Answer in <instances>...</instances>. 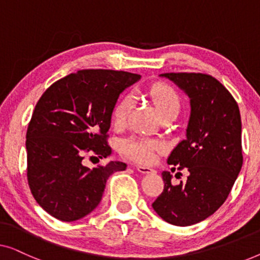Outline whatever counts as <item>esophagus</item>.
<instances>
[{"mask_svg": "<svg viewBox=\"0 0 260 260\" xmlns=\"http://www.w3.org/2000/svg\"><path fill=\"white\" fill-rule=\"evenodd\" d=\"M136 169L137 172H140L141 174H150L154 172L151 168H149V167H144V166H136Z\"/></svg>", "mask_w": 260, "mask_h": 260, "instance_id": "34e87169", "label": "esophagus"}]
</instances>
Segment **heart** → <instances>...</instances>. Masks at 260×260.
Listing matches in <instances>:
<instances>
[{
    "label": "heart",
    "mask_w": 260,
    "mask_h": 260,
    "mask_svg": "<svg viewBox=\"0 0 260 260\" xmlns=\"http://www.w3.org/2000/svg\"><path fill=\"white\" fill-rule=\"evenodd\" d=\"M148 97L154 103L161 118L176 117L181 109L179 95L168 85L158 83L147 90ZM134 105L133 94H125L116 103L112 110V122L116 126L125 123L126 117ZM161 142L144 137H131L122 143V152L125 157L141 163H150L155 157V151L161 150Z\"/></svg>",
    "instance_id": "b5f03b06"
}]
</instances>
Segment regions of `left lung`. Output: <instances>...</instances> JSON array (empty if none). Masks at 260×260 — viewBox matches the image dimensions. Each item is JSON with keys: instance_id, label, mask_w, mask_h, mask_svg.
<instances>
[{"instance_id": "obj_1", "label": "left lung", "mask_w": 260, "mask_h": 260, "mask_svg": "<svg viewBox=\"0 0 260 260\" xmlns=\"http://www.w3.org/2000/svg\"><path fill=\"white\" fill-rule=\"evenodd\" d=\"M190 99L186 138L174 148L168 165L187 168V182L172 184L162 173L165 189L152 204L175 226H190L211 216L226 201L243 166L239 106L229 90L208 74L163 73ZM175 169V168H172Z\"/></svg>"}]
</instances>
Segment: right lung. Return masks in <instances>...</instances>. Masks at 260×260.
<instances>
[{"label": "right lung", "mask_w": 260, "mask_h": 260, "mask_svg": "<svg viewBox=\"0 0 260 260\" xmlns=\"http://www.w3.org/2000/svg\"><path fill=\"white\" fill-rule=\"evenodd\" d=\"M140 74L81 70L52 84L35 106L26 135L30 191L48 214L76 221L102 200L106 180L126 169L119 161L88 168L85 154L108 157V131L119 94Z\"/></svg>", "instance_id": "obj_1"}]
</instances>
